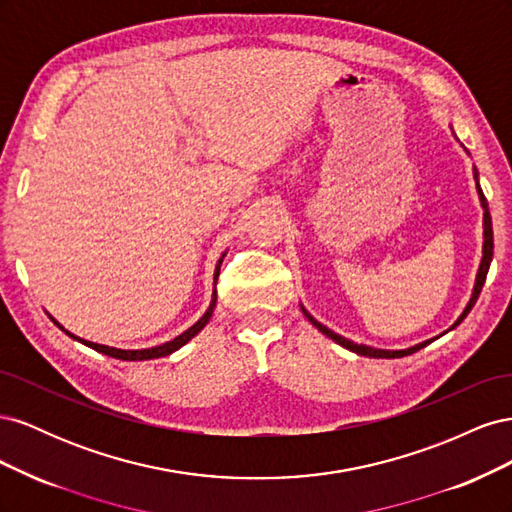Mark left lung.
Instances as JSON below:
<instances>
[{
  "label": "left lung",
  "instance_id": "8db88e82",
  "mask_svg": "<svg viewBox=\"0 0 512 512\" xmlns=\"http://www.w3.org/2000/svg\"><path fill=\"white\" fill-rule=\"evenodd\" d=\"M474 179H476V192H478V198H480V207H483V258H480V267H478V273H476V282H474V290H472V297H470V301H468V305H466V309H463L461 312V316L455 320V324L448 331H453L457 324H461L463 322V318H466L468 314H470V309L474 307V303H476V299H478V294H480V290H483V284H485V280H487V271H489V265H491V258H493V228H491V213H489V205H487V198H485V194H483V190H480V185H478V170H476V166H474ZM301 309H303V314H305V318L314 324V327L320 331V333H324L327 335L329 339H333L335 344H339L342 348H346V350H350V352H356V354H361V356H369V359H399V356H408V354H412V352H416V350H421V348H425L427 344H431L433 339H438V337H433V339H427V342H421V344H416V346H410V348H404V350H382V348H371V346H365V344H354V342H350V339H346V337H342V335H337L335 331H331V329H327L324 327V324H320L312 314L307 312V309L301 305ZM448 331H444V333H448ZM442 333V335H444Z\"/></svg>",
  "mask_w": 512,
  "mask_h": 512
}]
</instances>
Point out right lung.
Returning <instances> with one entry per match:
<instances>
[{"label":"right lung","mask_w":512,"mask_h":512,"mask_svg":"<svg viewBox=\"0 0 512 512\" xmlns=\"http://www.w3.org/2000/svg\"><path fill=\"white\" fill-rule=\"evenodd\" d=\"M224 256H226V252L220 256V260H218V265H215V273H213V294H211V303H209V307H207V312L198 318V322H194L190 329H185L181 335H177L175 339H170V342H164V344H160V346H153V348H141V350H121V348H113V346H104V344H94V342H87V339H81V337H76L74 333H70V331H66L64 327H61V324L49 314V318L57 324V327L64 331L66 335H70L72 339H76V342H81V344H85V346H89V348H94L96 352H102V354H106V356H113V359H119V361H149V359H160V356H168V354H173V352H177L181 346H185L190 342V339L194 337V335H198L200 331L205 329V324L211 320V316H213V309H215V301H218V290H215V284H218V277H220V265H222V260H224Z\"/></svg>","instance_id":"right-lung-1"}]
</instances>
